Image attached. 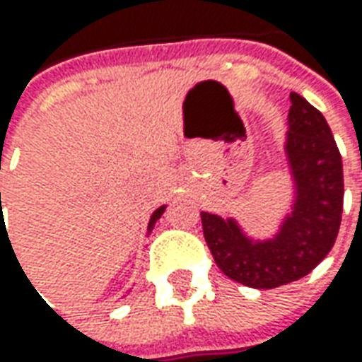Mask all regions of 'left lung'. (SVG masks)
<instances>
[{
  "mask_svg": "<svg viewBox=\"0 0 362 362\" xmlns=\"http://www.w3.org/2000/svg\"><path fill=\"white\" fill-rule=\"evenodd\" d=\"M284 139L292 180L290 209L274 231L255 239L235 217L202 211L207 247L225 276L269 290L310 274L337 239L343 211V163L327 121L302 95L290 93Z\"/></svg>",
  "mask_w": 362,
  "mask_h": 362,
  "instance_id": "8db88e82",
  "label": "left lung"
}]
</instances>
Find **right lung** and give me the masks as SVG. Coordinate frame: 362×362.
I'll list each match as a JSON object with an SVG mask.
<instances>
[{
    "mask_svg": "<svg viewBox=\"0 0 362 362\" xmlns=\"http://www.w3.org/2000/svg\"><path fill=\"white\" fill-rule=\"evenodd\" d=\"M0 206H1V194H0ZM164 209H166V206H160L158 209H155L153 211V216H151V219H148V233L153 231V227H155V223L160 219V216L164 214Z\"/></svg>",
    "mask_w": 362,
    "mask_h": 362,
    "instance_id": "right-lung-1",
    "label": "right lung"
}]
</instances>
